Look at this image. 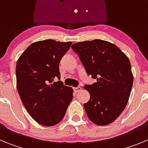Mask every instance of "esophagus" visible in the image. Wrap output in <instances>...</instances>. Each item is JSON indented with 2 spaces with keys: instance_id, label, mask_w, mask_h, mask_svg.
Here are the masks:
<instances>
[{
  "instance_id": "esophagus-1",
  "label": "esophagus",
  "mask_w": 148,
  "mask_h": 148,
  "mask_svg": "<svg viewBox=\"0 0 148 148\" xmlns=\"http://www.w3.org/2000/svg\"><path fill=\"white\" fill-rule=\"evenodd\" d=\"M73 90H74V91H75V92H79V91H81V90H82V87H74V88H73Z\"/></svg>"
}]
</instances>
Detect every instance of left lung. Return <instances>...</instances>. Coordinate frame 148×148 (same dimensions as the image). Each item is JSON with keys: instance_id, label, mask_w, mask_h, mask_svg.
Instances as JSON below:
<instances>
[{"instance_id": "left-lung-1", "label": "left lung", "mask_w": 148, "mask_h": 148, "mask_svg": "<svg viewBox=\"0 0 148 148\" xmlns=\"http://www.w3.org/2000/svg\"><path fill=\"white\" fill-rule=\"evenodd\" d=\"M88 75L97 82L84 86L90 94L84 104L88 118L99 126L108 125L125 110L133 87L131 65L115 44L99 39L72 45Z\"/></svg>"}]
</instances>
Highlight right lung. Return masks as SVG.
<instances>
[{
  "mask_svg": "<svg viewBox=\"0 0 148 148\" xmlns=\"http://www.w3.org/2000/svg\"><path fill=\"white\" fill-rule=\"evenodd\" d=\"M71 44L51 39L32 43L17 61L18 94L29 114L44 126L59 123L73 98L72 87L55 82L61 79L60 61Z\"/></svg>",
  "mask_w": 148,
  "mask_h": 148,
  "instance_id": "obj_1",
  "label": "right lung"
}]
</instances>
